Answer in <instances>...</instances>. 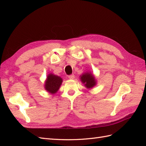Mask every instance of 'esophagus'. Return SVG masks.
<instances>
[{
    "instance_id": "1",
    "label": "esophagus",
    "mask_w": 146,
    "mask_h": 146,
    "mask_svg": "<svg viewBox=\"0 0 146 146\" xmlns=\"http://www.w3.org/2000/svg\"><path fill=\"white\" fill-rule=\"evenodd\" d=\"M68 78H69L70 79H74L75 78V75H70L68 76Z\"/></svg>"
}]
</instances>
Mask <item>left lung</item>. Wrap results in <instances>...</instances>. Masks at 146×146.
Segmentation results:
<instances>
[{
  "mask_svg": "<svg viewBox=\"0 0 146 146\" xmlns=\"http://www.w3.org/2000/svg\"><path fill=\"white\" fill-rule=\"evenodd\" d=\"M81 80L83 83H85L86 87L88 88L94 87L96 84V82L94 76L89 73H86L82 75V76H81Z\"/></svg>",
  "mask_w": 146,
  "mask_h": 146,
  "instance_id": "1",
  "label": "left lung"
}]
</instances>
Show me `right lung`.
I'll return each mask as SVG.
<instances>
[{
    "mask_svg": "<svg viewBox=\"0 0 146 146\" xmlns=\"http://www.w3.org/2000/svg\"><path fill=\"white\" fill-rule=\"evenodd\" d=\"M62 82L63 80L61 77L49 74L46 81L45 89L52 94H55L60 88Z\"/></svg>",
    "mask_w": 146,
    "mask_h": 146,
    "instance_id": "1",
    "label": "right lung"
}]
</instances>
